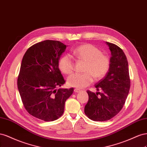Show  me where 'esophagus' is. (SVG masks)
I'll use <instances>...</instances> for the list:
<instances>
[{
  "label": "esophagus",
  "mask_w": 147,
  "mask_h": 147,
  "mask_svg": "<svg viewBox=\"0 0 147 147\" xmlns=\"http://www.w3.org/2000/svg\"><path fill=\"white\" fill-rule=\"evenodd\" d=\"M80 91H81L80 90H79V89H75L74 90V93H78V92H79Z\"/></svg>",
  "instance_id": "1"
}]
</instances>
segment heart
I'll use <instances>...</instances> for the list:
<instances>
[{"label": "heart", "instance_id": "heart-1", "mask_svg": "<svg viewBox=\"0 0 147 147\" xmlns=\"http://www.w3.org/2000/svg\"><path fill=\"white\" fill-rule=\"evenodd\" d=\"M74 56L78 60L86 62L85 73H73L68 78L67 83L69 86L79 89L84 88L95 79H102L110 69L109 58L102 54L101 50L91 44L79 46L73 51ZM58 68L63 73L69 74L74 68V61L69 55L62 56L58 61Z\"/></svg>", "mask_w": 147, "mask_h": 147}]
</instances>
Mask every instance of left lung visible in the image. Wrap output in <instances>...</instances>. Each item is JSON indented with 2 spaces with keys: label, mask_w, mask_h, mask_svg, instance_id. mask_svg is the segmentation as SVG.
Instances as JSON below:
<instances>
[{
  "label": "left lung",
  "mask_w": 147,
  "mask_h": 147,
  "mask_svg": "<svg viewBox=\"0 0 147 147\" xmlns=\"http://www.w3.org/2000/svg\"><path fill=\"white\" fill-rule=\"evenodd\" d=\"M106 44L111 55L110 69L105 77L95 85L102 92L87 91L89 100L84 113L95 121H108L118 114L124 106L131 86L126 56L118 45L108 42Z\"/></svg>",
  "instance_id": "left-lung-1"
}]
</instances>
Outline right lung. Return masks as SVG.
Returning a JSON list of instances; mask_svg holds the SVG:
<instances>
[{"label":"right lung","instance_id":"1","mask_svg":"<svg viewBox=\"0 0 147 147\" xmlns=\"http://www.w3.org/2000/svg\"><path fill=\"white\" fill-rule=\"evenodd\" d=\"M66 45L58 40H46L29 47L23 56L18 77V89L23 105L31 115L45 121L60 118L66 100L73 88H57L65 81L58 61Z\"/></svg>","mask_w":147,"mask_h":147}]
</instances>
